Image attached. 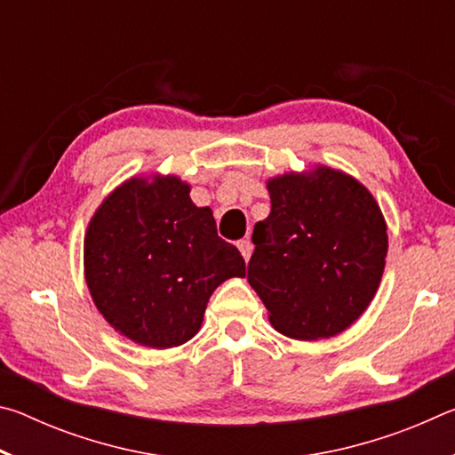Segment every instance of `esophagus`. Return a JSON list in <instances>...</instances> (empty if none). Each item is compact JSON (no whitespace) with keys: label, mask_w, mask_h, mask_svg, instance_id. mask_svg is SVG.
Instances as JSON below:
<instances>
[{"label":"esophagus","mask_w":455,"mask_h":455,"mask_svg":"<svg viewBox=\"0 0 455 455\" xmlns=\"http://www.w3.org/2000/svg\"><path fill=\"white\" fill-rule=\"evenodd\" d=\"M238 251H241V255L244 257V260H249L251 255H252L251 238H243V241H238Z\"/></svg>","instance_id":"obj_1"}]
</instances>
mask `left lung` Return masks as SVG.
<instances>
[{
    "label": "left lung",
    "mask_w": 455,
    "mask_h": 455,
    "mask_svg": "<svg viewBox=\"0 0 455 455\" xmlns=\"http://www.w3.org/2000/svg\"><path fill=\"white\" fill-rule=\"evenodd\" d=\"M271 214L252 230L251 287L268 321L315 341L353 325L375 297L387 257V225L363 184L329 166L267 182Z\"/></svg>",
    "instance_id": "obj_1"
}]
</instances>
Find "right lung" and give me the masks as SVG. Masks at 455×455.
Here are the masks:
<instances>
[{
	"mask_svg": "<svg viewBox=\"0 0 455 455\" xmlns=\"http://www.w3.org/2000/svg\"><path fill=\"white\" fill-rule=\"evenodd\" d=\"M92 301L120 335L152 349L187 343L211 295L244 276L236 246L217 235L209 206L179 176H134L110 192L84 238Z\"/></svg>",
	"mask_w": 455,
	"mask_h": 455,
	"instance_id": "obj_1",
	"label": "right lung"
}]
</instances>
